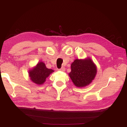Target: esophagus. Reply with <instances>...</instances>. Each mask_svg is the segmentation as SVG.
Returning <instances> with one entry per match:
<instances>
[{
  "mask_svg": "<svg viewBox=\"0 0 127 127\" xmlns=\"http://www.w3.org/2000/svg\"><path fill=\"white\" fill-rule=\"evenodd\" d=\"M65 69H65L64 67H62L61 68L59 69V70H60L61 71H65Z\"/></svg>",
  "mask_w": 127,
  "mask_h": 127,
  "instance_id": "obj_1",
  "label": "esophagus"
}]
</instances>
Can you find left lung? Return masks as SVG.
Listing matches in <instances>:
<instances>
[{
	"label": "left lung",
	"instance_id": "left-lung-1",
	"mask_svg": "<svg viewBox=\"0 0 127 127\" xmlns=\"http://www.w3.org/2000/svg\"><path fill=\"white\" fill-rule=\"evenodd\" d=\"M71 69L69 75L75 85L78 87L89 85L97 72L96 66L90 59H76L71 64Z\"/></svg>",
	"mask_w": 127,
	"mask_h": 127
}]
</instances>
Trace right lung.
Masks as SVG:
<instances>
[{
    "label": "right lung",
    "mask_w": 127,
    "mask_h": 127,
    "mask_svg": "<svg viewBox=\"0 0 127 127\" xmlns=\"http://www.w3.org/2000/svg\"><path fill=\"white\" fill-rule=\"evenodd\" d=\"M53 71L46 67L43 62L38 63L36 66L29 71V75L32 81L38 85L43 84L45 79Z\"/></svg>",
    "instance_id": "1"
}]
</instances>
